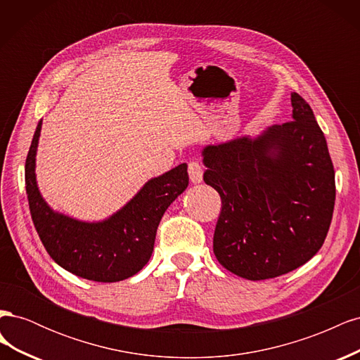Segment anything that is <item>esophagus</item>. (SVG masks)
Returning <instances> with one entry per match:
<instances>
[{"mask_svg":"<svg viewBox=\"0 0 360 360\" xmlns=\"http://www.w3.org/2000/svg\"><path fill=\"white\" fill-rule=\"evenodd\" d=\"M188 172H189V179L193 184L202 181L204 171H202V168H201L198 162H191L189 167H188Z\"/></svg>","mask_w":360,"mask_h":360,"instance_id":"34e87169","label":"esophagus"}]
</instances>
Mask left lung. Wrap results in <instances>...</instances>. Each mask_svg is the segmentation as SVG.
Segmentation results:
<instances>
[{
  "mask_svg": "<svg viewBox=\"0 0 360 360\" xmlns=\"http://www.w3.org/2000/svg\"><path fill=\"white\" fill-rule=\"evenodd\" d=\"M291 122L202 148L204 181L221 195L213 252L231 274L263 281L303 266L323 246L335 171L311 106L291 93Z\"/></svg>",
  "mask_w": 360,
  "mask_h": 360,
  "instance_id": "1",
  "label": "left lung"
}]
</instances>
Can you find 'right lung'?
Returning a JSON list of instances; mask_svg holds the SVG:
<instances>
[{"mask_svg": "<svg viewBox=\"0 0 360 360\" xmlns=\"http://www.w3.org/2000/svg\"><path fill=\"white\" fill-rule=\"evenodd\" d=\"M40 130L41 120L25 162V189L32 222L48 254L63 269L89 281L117 282L136 275L153 252L163 213L188 188V165L150 179L105 219L79 221L53 210L41 197L36 177Z\"/></svg>", "mask_w": 360, "mask_h": 360, "instance_id": "1", "label": "right lung"}]
</instances>
